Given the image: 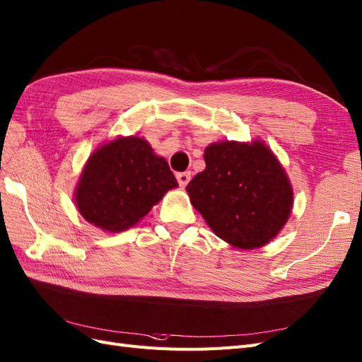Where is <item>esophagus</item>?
I'll use <instances>...</instances> for the list:
<instances>
[{"mask_svg":"<svg viewBox=\"0 0 362 362\" xmlns=\"http://www.w3.org/2000/svg\"><path fill=\"white\" fill-rule=\"evenodd\" d=\"M192 178V173L190 172H181V173H177V180H178V184L181 185V187H185V185L189 184Z\"/></svg>","mask_w":362,"mask_h":362,"instance_id":"1","label":"esophagus"}]
</instances>
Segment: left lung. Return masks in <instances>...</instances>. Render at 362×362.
<instances>
[{
    "label": "left lung",
    "mask_w": 362,
    "mask_h": 362,
    "mask_svg": "<svg viewBox=\"0 0 362 362\" xmlns=\"http://www.w3.org/2000/svg\"><path fill=\"white\" fill-rule=\"evenodd\" d=\"M204 160V172L185 190L213 233L245 250L275 238L290 217L293 189L266 144L217 141L205 148Z\"/></svg>",
    "instance_id": "8db88e82"
}]
</instances>
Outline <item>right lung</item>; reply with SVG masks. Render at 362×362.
<instances>
[{"mask_svg":"<svg viewBox=\"0 0 362 362\" xmlns=\"http://www.w3.org/2000/svg\"><path fill=\"white\" fill-rule=\"evenodd\" d=\"M177 185L168 161L145 139L117 137L87 160L74 199L87 222L120 233L139 223Z\"/></svg>","mask_w":362,"mask_h":362,"instance_id":"add662e5","label":"right lung"}]
</instances>
